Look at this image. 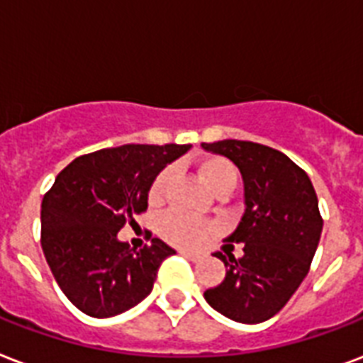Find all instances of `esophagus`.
<instances>
[{
    "label": "esophagus",
    "mask_w": 363,
    "mask_h": 363,
    "mask_svg": "<svg viewBox=\"0 0 363 363\" xmlns=\"http://www.w3.org/2000/svg\"><path fill=\"white\" fill-rule=\"evenodd\" d=\"M179 254L184 255V257H187V259H191V261H199V259H201V254H196V252H187V250H182Z\"/></svg>",
    "instance_id": "1"
}]
</instances>
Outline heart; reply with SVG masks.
<instances>
[{
    "label": "heart",
    "mask_w": 363,
    "mask_h": 363,
    "mask_svg": "<svg viewBox=\"0 0 363 363\" xmlns=\"http://www.w3.org/2000/svg\"><path fill=\"white\" fill-rule=\"evenodd\" d=\"M201 174L208 187L213 193H221V191H233L238 182L237 167L231 161H227L223 157H206L201 161ZM170 168H164L155 182L151 184L150 189V201L159 202L162 199L164 187H167L168 179H170ZM159 229L161 235L167 238L168 242L176 244V246H184V248H196L208 240V237L213 233V225L210 221L191 216L185 212H167L159 221Z\"/></svg>",
    "instance_id": "obj_1"
}]
</instances>
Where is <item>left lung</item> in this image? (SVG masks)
<instances>
[{"label": "left lung", "instance_id": "1", "mask_svg": "<svg viewBox=\"0 0 363 363\" xmlns=\"http://www.w3.org/2000/svg\"><path fill=\"white\" fill-rule=\"evenodd\" d=\"M231 159L242 174L244 216L225 242L244 244L235 259L213 254L227 267L223 282L204 291L212 308L240 324H259L280 313L307 277L320 235L318 196L307 172L282 151L242 140L202 143Z\"/></svg>", "mask_w": 363, "mask_h": 363}]
</instances>
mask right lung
<instances>
[{"instance_id":"right-lung-1","label":"right lung","mask_w":363,"mask_h":363,"mask_svg":"<svg viewBox=\"0 0 363 363\" xmlns=\"http://www.w3.org/2000/svg\"><path fill=\"white\" fill-rule=\"evenodd\" d=\"M191 145L126 143L77 157L41 202V248L64 296L92 318L136 307L153 289L157 271L176 254L161 238L142 250L117 233L147 210L162 168Z\"/></svg>"}]
</instances>
